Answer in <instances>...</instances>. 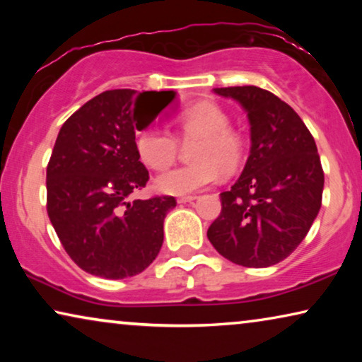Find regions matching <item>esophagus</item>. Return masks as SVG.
I'll return each instance as SVG.
<instances>
[{"mask_svg":"<svg viewBox=\"0 0 362 362\" xmlns=\"http://www.w3.org/2000/svg\"><path fill=\"white\" fill-rule=\"evenodd\" d=\"M194 199L196 196H182V197H177V202H180V204H186V202H191Z\"/></svg>","mask_w":362,"mask_h":362,"instance_id":"esophagus-1","label":"esophagus"}]
</instances>
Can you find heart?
Returning <instances> with one entry per match:
<instances>
[{"mask_svg":"<svg viewBox=\"0 0 362 362\" xmlns=\"http://www.w3.org/2000/svg\"><path fill=\"white\" fill-rule=\"evenodd\" d=\"M182 140L194 143L191 160L194 165L163 173L155 187L163 194L187 196L212 185L219 175H232L242 161V143L230 132V118L214 103H201L185 113L180 123ZM140 160L155 171H163L176 161L180 143L165 128H146L136 138Z\"/></svg>","mask_w":362,"mask_h":362,"instance_id":"heart-1","label":"heart"}]
</instances>
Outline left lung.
I'll use <instances>...</instances> for the list:
<instances>
[{
  "label": "left lung",
  "mask_w": 362,
  "mask_h": 362,
  "mask_svg": "<svg viewBox=\"0 0 362 362\" xmlns=\"http://www.w3.org/2000/svg\"><path fill=\"white\" fill-rule=\"evenodd\" d=\"M244 108L250 155L239 180L221 192L207 239L227 260L270 267L285 260L318 216L325 175L316 143L288 103L255 86L214 88Z\"/></svg>",
  "instance_id": "8db88e82"
}]
</instances>
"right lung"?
Segmentation results:
<instances>
[{"instance_id":"right-lung-1","label":"right lung","mask_w":362,"mask_h":362,"mask_svg":"<svg viewBox=\"0 0 362 362\" xmlns=\"http://www.w3.org/2000/svg\"><path fill=\"white\" fill-rule=\"evenodd\" d=\"M176 92H102L67 118L47 165V214L69 257L87 274L120 280L140 274L163 245L173 196L135 199L146 186L135 130L146 128ZM148 103L136 124L139 103Z\"/></svg>"}]
</instances>
